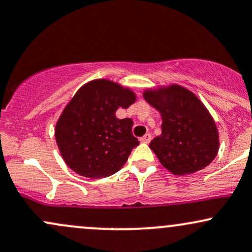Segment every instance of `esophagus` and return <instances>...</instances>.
<instances>
[{"instance_id": "1", "label": "esophagus", "mask_w": 252, "mask_h": 252, "mask_svg": "<svg viewBox=\"0 0 252 252\" xmlns=\"http://www.w3.org/2000/svg\"><path fill=\"white\" fill-rule=\"evenodd\" d=\"M140 141L142 143H149L150 141H152V135L150 134H146L144 136H142V137L140 138Z\"/></svg>"}]
</instances>
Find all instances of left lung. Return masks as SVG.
Returning a JSON list of instances; mask_svg holds the SVG:
<instances>
[{
	"label": "left lung",
	"mask_w": 252,
	"mask_h": 252,
	"mask_svg": "<svg viewBox=\"0 0 252 252\" xmlns=\"http://www.w3.org/2000/svg\"><path fill=\"white\" fill-rule=\"evenodd\" d=\"M143 97L162 116V134L149 147L164 168L175 175L192 174L215 160L219 149L218 130L194 94L170 85L158 91L148 90Z\"/></svg>",
	"instance_id": "1"
}]
</instances>
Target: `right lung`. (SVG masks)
I'll use <instances>...</instances> for the list:
<instances>
[{"instance_id": "right-lung-1", "label": "right lung", "mask_w": 252, "mask_h": 252, "mask_svg": "<svg viewBox=\"0 0 252 252\" xmlns=\"http://www.w3.org/2000/svg\"><path fill=\"white\" fill-rule=\"evenodd\" d=\"M135 99L134 92L106 79L85 84L74 94L56 126L58 148L72 170L100 179L122 168L140 142L131 118L118 120L115 114Z\"/></svg>"}]
</instances>
